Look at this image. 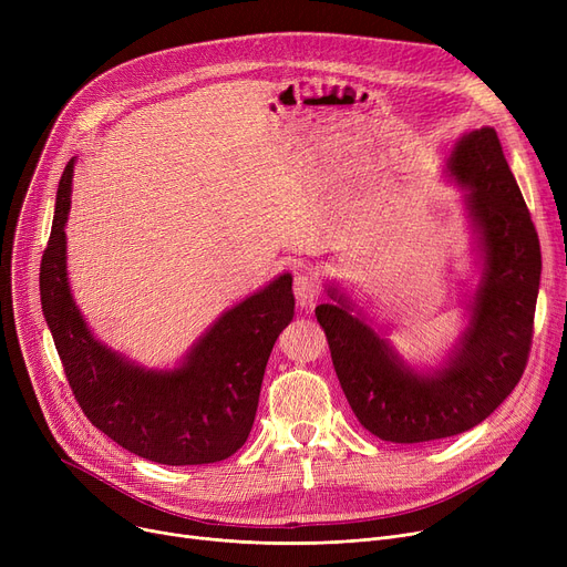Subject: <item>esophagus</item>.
Returning a JSON list of instances; mask_svg holds the SVG:
<instances>
[{
  "label": "esophagus",
  "instance_id": "1",
  "mask_svg": "<svg viewBox=\"0 0 567 567\" xmlns=\"http://www.w3.org/2000/svg\"><path fill=\"white\" fill-rule=\"evenodd\" d=\"M293 293H296V301H299L301 308L312 306L319 299V293H321V285H319L317 276H312V274H299V276H296Z\"/></svg>",
  "mask_w": 567,
  "mask_h": 567
}]
</instances>
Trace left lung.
<instances>
[{
  "instance_id": "obj_1",
  "label": "left lung",
  "mask_w": 567,
  "mask_h": 567,
  "mask_svg": "<svg viewBox=\"0 0 567 567\" xmlns=\"http://www.w3.org/2000/svg\"><path fill=\"white\" fill-rule=\"evenodd\" d=\"M445 167L466 188L485 261L468 329L449 363L427 374L411 370L351 315L349 299L336 287L329 289L336 303L315 310L355 419L393 443L436 441L483 423L519 383L533 340L540 241L496 131L485 126L464 135Z\"/></svg>"
}]
</instances>
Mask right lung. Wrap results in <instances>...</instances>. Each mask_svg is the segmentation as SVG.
Instances as JSON below:
<instances>
[{
  "label": "right lung",
  "instance_id": "1",
  "mask_svg": "<svg viewBox=\"0 0 567 567\" xmlns=\"http://www.w3.org/2000/svg\"><path fill=\"white\" fill-rule=\"evenodd\" d=\"M71 161L56 190L41 259V306L71 391L84 415L122 449L167 466L214 464L246 443L268 355L293 317L291 276L227 310L174 370H144L101 344L73 301L64 225Z\"/></svg>",
  "mask_w": 567,
  "mask_h": 567
}]
</instances>
